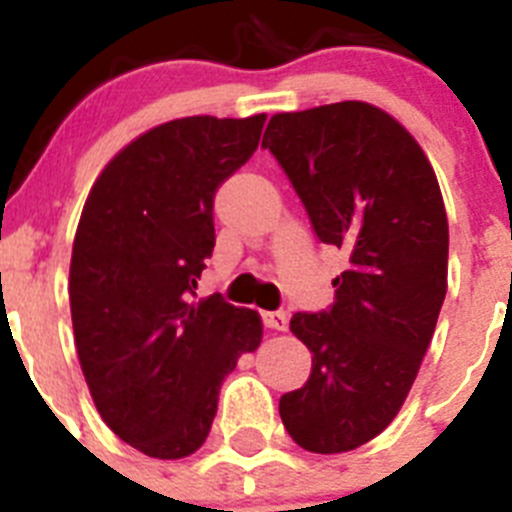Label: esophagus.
Segmentation results:
<instances>
[{"label":"esophagus","mask_w":512,"mask_h":512,"mask_svg":"<svg viewBox=\"0 0 512 512\" xmlns=\"http://www.w3.org/2000/svg\"><path fill=\"white\" fill-rule=\"evenodd\" d=\"M261 318H264V325L271 330H287V312L282 310H271V312H261Z\"/></svg>","instance_id":"esophagus-1"}]
</instances>
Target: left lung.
Returning <instances> with one entry per match:
<instances>
[{
    "label": "left lung",
    "mask_w": 512,
    "mask_h": 512,
    "mask_svg": "<svg viewBox=\"0 0 512 512\" xmlns=\"http://www.w3.org/2000/svg\"><path fill=\"white\" fill-rule=\"evenodd\" d=\"M261 148L277 158L320 243L343 248L328 310L295 312L312 372L279 400L297 446L359 449L408 397L449 274V220L433 166L395 117L366 102L279 112Z\"/></svg>",
    "instance_id": "left-lung-1"
}]
</instances>
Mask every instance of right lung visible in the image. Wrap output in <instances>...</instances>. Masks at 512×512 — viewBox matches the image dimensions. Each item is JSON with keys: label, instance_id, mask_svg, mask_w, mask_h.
Listing matches in <instances>:
<instances>
[{"label": "right lung", "instance_id": "add662e5", "mask_svg": "<svg viewBox=\"0 0 512 512\" xmlns=\"http://www.w3.org/2000/svg\"><path fill=\"white\" fill-rule=\"evenodd\" d=\"M266 115L171 120L104 166L81 212L69 274L81 372L112 431L153 459L205 443L256 310L194 302L215 248L217 187L259 148Z\"/></svg>", "mask_w": 512, "mask_h": 512}]
</instances>
